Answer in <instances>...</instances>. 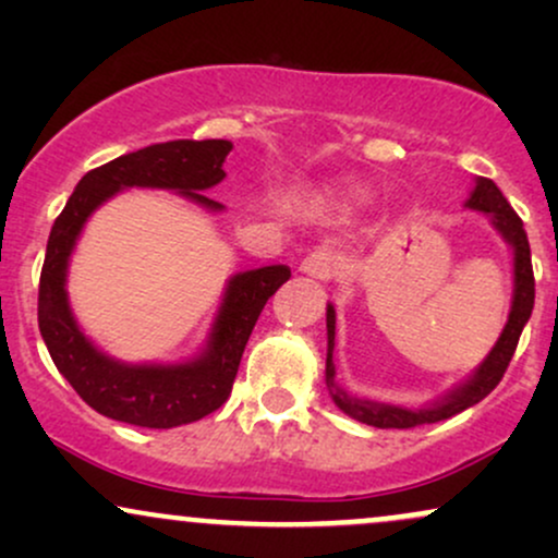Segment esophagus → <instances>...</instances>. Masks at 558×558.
Wrapping results in <instances>:
<instances>
[{"label": "esophagus", "mask_w": 558, "mask_h": 558, "mask_svg": "<svg viewBox=\"0 0 558 558\" xmlns=\"http://www.w3.org/2000/svg\"><path fill=\"white\" fill-rule=\"evenodd\" d=\"M301 270L306 275H312V278H328L332 272V254L330 252H312L310 257L301 262Z\"/></svg>", "instance_id": "34e87169"}]
</instances>
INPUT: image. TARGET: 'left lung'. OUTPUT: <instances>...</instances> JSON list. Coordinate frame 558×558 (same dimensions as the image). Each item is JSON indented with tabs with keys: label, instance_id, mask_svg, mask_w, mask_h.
I'll list each match as a JSON object with an SVG mask.
<instances>
[{
	"label": "left lung",
	"instance_id": "obj_1",
	"mask_svg": "<svg viewBox=\"0 0 558 558\" xmlns=\"http://www.w3.org/2000/svg\"><path fill=\"white\" fill-rule=\"evenodd\" d=\"M466 207L480 209V213L493 217V226L498 228V233L514 246V301H511V315L509 323L498 338V343L493 345L488 360L480 364V369L472 375V380H466L462 388L453 390L451 396H446L440 403H433L427 409H401V407H388V403H373L354 399V396L345 393L343 388L336 386V367H332V345H336V312L328 306V367H325V380L332 393V401L338 403V409H343L349 417L364 422V425L373 427H407L417 425H430V422H440L453 417V414L464 412V409L475 407L477 401H483L493 388L501 383V377L509 367L511 356H514L517 343H520L522 328L527 325L530 315H533L535 304V275H533V259H530V241L524 233L522 217L511 209V204L506 202L496 183L490 178H477L475 191H472Z\"/></svg>",
	"mask_w": 558,
	"mask_h": 558
}]
</instances>
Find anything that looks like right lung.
Masks as SVG:
<instances>
[{
  "label": "right lung",
  "instance_id": "right-lung-1",
  "mask_svg": "<svg viewBox=\"0 0 558 558\" xmlns=\"http://www.w3.org/2000/svg\"><path fill=\"white\" fill-rule=\"evenodd\" d=\"M230 149L233 144L222 138H178L144 146L88 170L54 220L38 280V330L57 369L65 375L75 393L105 417L165 430L189 425L220 409L233 390L243 349L267 299L291 278L286 265L235 275L228 283L207 351L196 362L178 367L114 362L86 341L70 315L65 296L68 257L86 217L107 196L128 185L181 191L204 207L220 209V204L202 191L226 178L222 162Z\"/></svg>",
  "mask_w": 558,
  "mask_h": 558
}]
</instances>
